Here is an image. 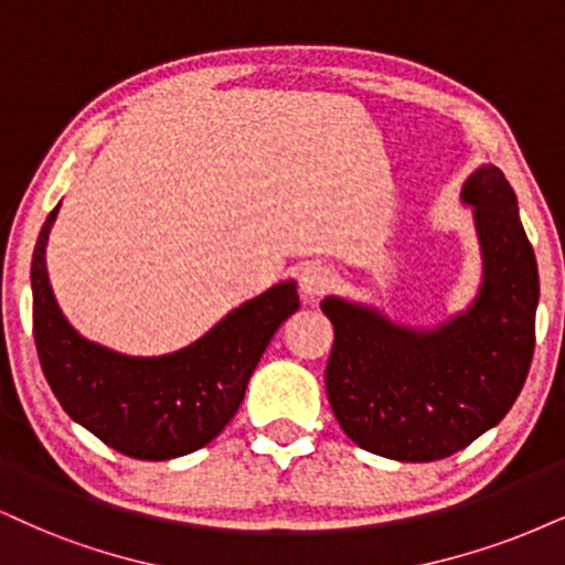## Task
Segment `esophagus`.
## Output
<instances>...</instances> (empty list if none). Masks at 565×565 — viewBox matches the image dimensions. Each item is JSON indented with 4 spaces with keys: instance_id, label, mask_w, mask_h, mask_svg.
Segmentation results:
<instances>
[{
    "instance_id": "1",
    "label": "esophagus",
    "mask_w": 565,
    "mask_h": 565,
    "mask_svg": "<svg viewBox=\"0 0 565 565\" xmlns=\"http://www.w3.org/2000/svg\"><path fill=\"white\" fill-rule=\"evenodd\" d=\"M298 285H301V294L306 298H317L330 290L332 275L330 269L322 267V264H306L301 275H298Z\"/></svg>"
}]
</instances>
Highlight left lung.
Segmentation results:
<instances>
[{
	"mask_svg": "<svg viewBox=\"0 0 565 565\" xmlns=\"http://www.w3.org/2000/svg\"><path fill=\"white\" fill-rule=\"evenodd\" d=\"M475 209L482 285L469 309L416 330L372 306L327 296L335 327L324 385L348 437L393 461L424 463L463 450L516 403L534 353L540 275L519 201L495 164L461 191Z\"/></svg>",
	"mask_w": 565,
	"mask_h": 565,
	"instance_id": "left-lung-1",
	"label": "left lung"
}]
</instances>
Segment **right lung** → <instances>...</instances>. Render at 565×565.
Masks as SVG:
<instances>
[{
	"label": "right lung",
	"mask_w": 565,
	"mask_h": 565,
	"mask_svg": "<svg viewBox=\"0 0 565 565\" xmlns=\"http://www.w3.org/2000/svg\"><path fill=\"white\" fill-rule=\"evenodd\" d=\"M57 212L54 206L33 248L31 290L39 361L60 406L109 448L138 461L204 448L235 416L277 327L301 306L296 282L271 285L175 353L125 356L83 338L52 294L46 241Z\"/></svg>",
	"instance_id": "obj_1"
}]
</instances>
